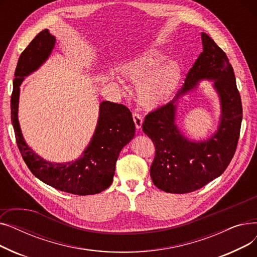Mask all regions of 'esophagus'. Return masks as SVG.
<instances>
[{
    "label": "esophagus",
    "mask_w": 257,
    "mask_h": 257,
    "mask_svg": "<svg viewBox=\"0 0 257 257\" xmlns=\"http://www.w3.org/2000/svg\"><path fill=\"white\" fill-rule=\"evenodd\" d=\"M132 117H133L134 124H136L137 129H138V130H140V129L142 128V125H143V118H142V116H141L139 113L134 112V113L132 114Z\"/></svg>",
    "instance_id": "1"
}]
</instances>
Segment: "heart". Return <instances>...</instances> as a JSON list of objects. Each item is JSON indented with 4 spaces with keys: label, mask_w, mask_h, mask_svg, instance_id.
<instances>
[{
    "label": "heart",
    "mask_w": 257,
    "mask_h": 257,
    "mask_svg": "<svg viewBox=\"0 0 257 257\" xmlns=\"http://www.w3.org/2000/svg\"><path fill=\"white\" fill-rule=\"evenodd\" d=\"M166 59L160 51L148 50L120 66L123 76L137 82L136 97L145 108H155L169 100L180 83V64Z\"/></svg>",
    "instance_id": "b5f03b06"
}]
</instances>
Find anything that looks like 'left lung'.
Listing matches in <instances>:
<instances>
[{
	"instance_id": "8db88e82",
	"label": "left lung",
	"mask_w": 257,
	"mask_h": 257,
	"mask_svg": "<svg viewBox=\"0 0 257 257\" xmlns=\"http://www.w3.org/2000/svg\"><path fill=\"white\" fill-rule=\"evenodd\" d=\"M201 38L203 52L187 73L184 85L173 100L148 113L143 123V131L155 146L151 178L166 193H191L221 176L235 153L239 138L242 108L233 69L211 37L202 33ZM202 79L213 82L220 99L221 114L212 136L192 141L176 124L177 105Z\"/></svg>"
}]
</instances>
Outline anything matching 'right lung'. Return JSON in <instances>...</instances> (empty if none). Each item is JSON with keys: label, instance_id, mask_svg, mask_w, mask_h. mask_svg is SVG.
Here are the masks:
<instances>
[{"label": "right lung", "instance_id": "1", "mask_svg": "<svg viewBox=\"0 0 257 257\" xmlns=\"http://www.w3.org/2000/svg\"><path fill=\"white\" fill-rule=\"evenodd\" d=\"M56 38L48 29L38 33L21 54L13 80L11 120L23 159L32 174L59 191L79 196L99 194L113 180L119 152L136 134V125L128 108L103 101L93 136L78 159L69 163H52L36 154L27 145L19 121L20 86L26 77L37 71L50 57Z\"/></svg>", "mask_w": 257, "mask_h": 257}]
</instances>
